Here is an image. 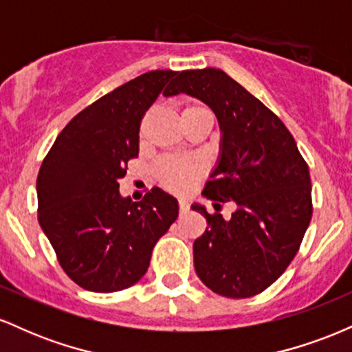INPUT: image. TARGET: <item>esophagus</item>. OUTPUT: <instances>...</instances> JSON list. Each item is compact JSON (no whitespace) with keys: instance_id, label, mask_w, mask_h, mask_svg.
Returning <instances> with one entry per match:
<instances>
[{"instance_id":"obj_1","label":"esophagus","mask_w":352,"mask_h":352,"mask_svg":"<svg viewBox=\"0 0 352 352\" xmlns=\"http://www.w3.org/2000/svg\"><path fill=\"white\" fill-rule=\"evenodd\" d=\"M179 210L180 213H185L188 210V204L185 200H179Z\"/></svg>"}]
</instances>
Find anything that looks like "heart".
I'll return each mask as SVG.
<instances>
[{
  "label": "heart",
  "mask_w": 352,
  "mask_h": 352,
  "mask_svg": "<svg viewBox=\"0 0 352 352\" xmlns=\"http://www.w3.org/2000/svg\"><path fill=\"white\" fill-rule=\"evenodd\" d=\"M195 111H208L200 104H188L182 114ZM205 173V165L199 159H175V157H164L153 165V177L164 188L175 193L188 192Z\"/></svg>",
  "instance_id": "b5f03b06"
}]
</instances>
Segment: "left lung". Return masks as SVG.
Segmentation results:
<instances>
[{"instance_id": "left-lung-1", "label": "left lung", "mask_w": 352, "mask_h": 352, "mask_svg": "<svg viewBox=\"0 0 352 352\" xmlns=\"http://www.w3.org/2000/svg\"><path fill=\"white\" fill-rule=\"evenodd\" d=\"M175 76L164 94L200 99L220 124V157L201 193L215 208L236 205L230 220L192 205L208 225L193 243L195 272L213 293L252 298L300 250L313 215L308 164L280 117L227 72L205 67Z\"/></svg>"}]
</instances>
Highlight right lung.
<instances>
[{
    "instance_id": "add662e5",
    "label": "right lung",
    "mask_w": 352,
    "mask_h": 352,
    "mask_svg": "<svg viewBox=\"0 0 352 352\" xmlns=\"http://www.w3.org/2000/svg\"><path fill=\"white\" fill-rule=\"evenodd\" d=\"M175 71H151L92 102L60 131L36 180L38 220L76 285L114 293L135 285L152 250L179 217V204L153 187L140 201L119 179L139 155L140 120Z\"/></svg>"
}]
</instances>
